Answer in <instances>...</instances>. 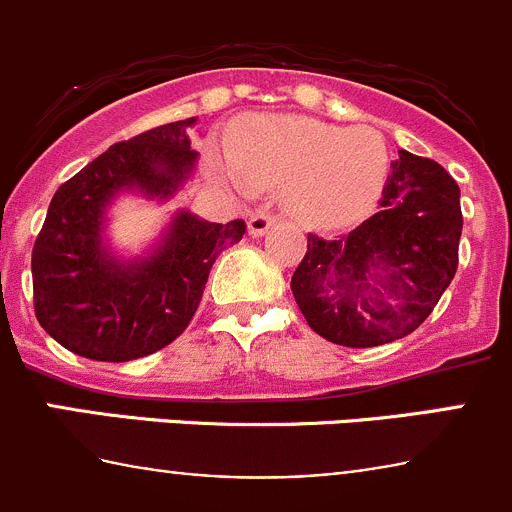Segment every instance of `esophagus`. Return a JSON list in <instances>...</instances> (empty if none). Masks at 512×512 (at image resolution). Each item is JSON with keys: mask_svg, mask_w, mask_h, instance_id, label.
Wrapping results in <instances>:
<instances>
[{"mask_svg": "<svg viewBox=\"0 0 512 512\" xmlns=\"http://www.w3.org/2000/svg\"><path fill=\"white\" fill-rule=\"evenodd\" d=\"M277 220H280L277 215L267 213V210H260V213H255L250 218V223H247V230H250L252 237H262L267 230H270L272 225L277 223Z\"/></svg>", "mask_w": 512, "mask_h": 512, "instance_id": "1", "label": "esophagus"}]
</instances>
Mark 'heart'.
I'll return each instance as SVG.
<instances>
[{
	"instance_id": "b5f03b06",
	"label": "heart",
	"mask_w": 512,
	"mask_h": 512,
	"mask_svg": "<svg viewBox=\"0 0 512 512\" xmlns=\"http://www.w3.org/2000/svg\"><path fill=\"white\" fill-rule=\"evenodd\" d=\"M230 163L252 188H287V208L309 227L352 225L371 213L389 178V148L374 128L275 116L240 123Z\"/></svg>"
}]
</instances>
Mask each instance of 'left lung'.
Wrapping results in <instances>:
<instances>
[{"mask_svg": "<svg viewBox=\"0 0 512 512\" xmlns=\"http://www.w3.org/2000/svg\"><path fill=\"white\" fill-rule=\"evenodd\" d=\"M458 183L431 158L401 151L379 210L352 232H309L292 292L319 337L369 349L426 322L458 267Z\"/></svg>", "mask_w": 512, "mask_h": 512, "instance_id": "8db88e82", "label": "left lung"}]
</instances>
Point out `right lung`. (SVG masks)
I'll return each mask as SVG.
<instances>
[{"instance_id": "obj_1", "label": "right lung", "mask_w": 512, "mask_h": 512, "mask_svg": "<svg viewBox=\"0 0 512 512\" xmlns=\"http://www.w3.org/2000/svg\"><path fill=\"white\" fill-rule=\"evenodd\" d=\"M195 121L113 143L51 198L32 250L34 312L69 352L131 361L168 347L198 312L220 252L245 235V220L218 225L178 213L146 260L123 265L101 247L103 208L118 190L168 198L188 178L198 156L188 136Z\"/></svg>"}]
</instances>
